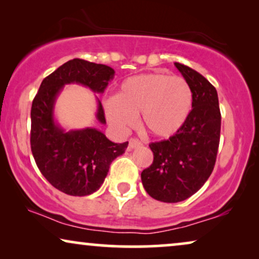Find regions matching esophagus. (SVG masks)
<instances>
[{
	"instance_id": "1",
	"label": "esophagus",
	"mask_w": 259,
	"mask_h": 259,
	"mask_svg": "<svg viewBox=\"0 0 259 259\" xmlns=\"http://www.w3.org/2000/svg\"><path fill=\"white\" fill-rule=\"evenodd\" d=\"M139 146H141V143L138 139H134V138H132V139L128 140V148H130V150H133V148L139 147Z\"/></svg>"
}]
</instances>
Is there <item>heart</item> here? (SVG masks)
Here are the masks:
<instances>
[{
    "instance_id": "1",
    "label": "heart",
    "mask_w": 259,
    "mask_h": 259,
    "mask_svg": "<svg viewBox=\"0 0 259 259\" xmlns=\"http://www.w3.org/2000/svg\"><path fill=\"white\" fill-rule=\"evenodd\" d=\"M192 105V88L184 77L146 73L123 81L116 98L106 102V115L115 127L126 130L140 114L144 130L169 138L185 125Z\"/></svg>"
}]
</instances>
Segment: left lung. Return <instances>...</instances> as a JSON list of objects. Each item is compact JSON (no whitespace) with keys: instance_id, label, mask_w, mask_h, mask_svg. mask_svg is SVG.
Here are the masks:
<instances>
[{"instance_id":"1","label":"left lung","mask_w":259,"mask_h":259,"mask_svg":"<svg viewBox=\"0 0 259 259\" xmlns=\"http://www.w3.org/2000/svg\"><path fill=\"white\" fill-rule=\"evenodd\" d=\"M193 92L192 111L182 130L150 144L153 162L141 172L144 189L164 203H178L200 190L213 171L221 139V109L215 88L196 70L176 62Z\"/></svg>"}]
</instances>
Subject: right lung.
<instances>
[{"label":"right lung","instance_id":"obj_1","mask_svg":"<svg viewBox=\"0 0 259 259\" xmlns=\"http://www.w3.org/2000/svg\"><path fill=\"white\" fill-rule=\"evenodd\" d=\"M114 69L81 59L63 63L45 77L31 105L30 146L38 169L55 189L83 197L100 189L109 166L125 153L128 141L115 144L97 128L65 131L54 118V106L65 84L79 83L94 93H104ZM97 119L106 123L98 99Z\"/></svg>","mask_w":259,"mask_h":259}]
</instances>
